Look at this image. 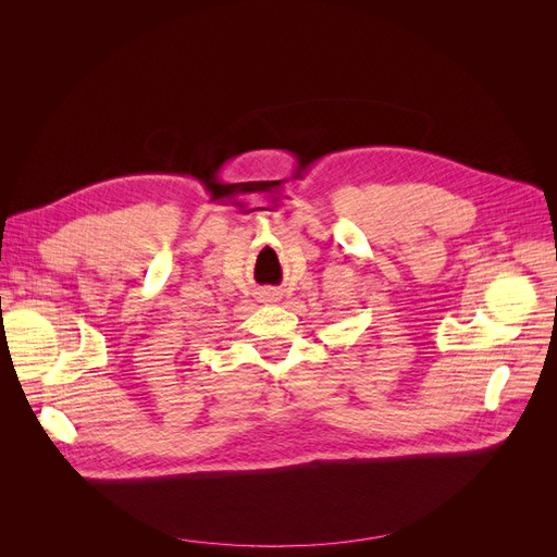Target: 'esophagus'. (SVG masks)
I'll return each mask as SVG.
<instances>
[{"instance_id":"1","label":"esophagus","mask_w":557,"mask_h":557,"mask_svg":"<svg viewBox=\"0 0 557 557\" xmlns=\"http://www.w3.org/2000/svg\"><path fill=\"white\" fill-rule=\"evenodd\" d=\"M261 298L267 300V302H275V300H277V294H275V290H263Z\"/></svg>"}]
</instances>
